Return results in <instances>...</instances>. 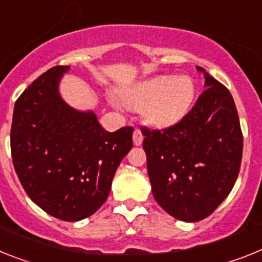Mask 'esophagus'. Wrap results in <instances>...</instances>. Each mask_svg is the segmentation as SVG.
<instances>
[{
  "instance_id": "1",
  "label": "esophagus",
  "mask_w": 262,
  "mask_h": 262,
  "mask_svg": "<svg viewBox=\"0 0 262 262\" xmlns=\"http://www.w3.org/2000/svg\"><path fill=\"white\" fill-rule=\"evenodd\" d=\"M133 139H134V144H135V146H140V144H142L143 135H142V131H140V129H135V131H134Z\"/></svg>"
}]
</instances>
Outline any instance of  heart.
<instances>
[{
  "label": "heart",
  "instance_id": "heart-1",
  "mask_svg": "<svg viewBox=\"0 0 262 262\" xmlns=\"http://www.w3.org/2000/svg\"><path fill=\"white\" fill-rule=\"evenodd\" d=\"M195 94V83L188 75H158L122 89L120 99L128 108L142 110L149 126L167 128L188 114ZM110 99L118 104L114 97Z\"/></svg>",
  "mask_w": 262,
  "mask_h": 262
}]
</instances>
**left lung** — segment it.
<instances>
[{"mask_svg": "<svg viewBox=\"0 0 262 262\" xmlns=\"http://www.w3.org/2000/svg\"><path fill=\"white\" fill-rule=\"evenodd\" d=\"M205 90L173 126L142 128L147 171L158 204L178 220L208 217L233 188L243 158L236 104L224 84L205 73Z\"/></svg>", "mask_w": 262, "mask_h": 262, "instance_id": "obj_1", "label": "left lung"}]
</instances>
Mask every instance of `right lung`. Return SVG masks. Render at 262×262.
I'll list each match as a JSON object with an SVG mask.
<instances>
[{
  "label": "right lung",
  "instance_id": "right-lung-1",
  "mask_svg": "<svg viewBox=\"0 0 262 262\" xmlns=\"http://www.w3.org/2000/svg\"><path fill=\"white\" fill-rule=\"evenodd\" d=\"M70 66H55L17 99L10 147L29 198L46 213L79 221L102 207L114 175L133 148V127L108 133L93 111L62 99L59 82Z\"/></svg>",
  "mask_w": 262,
  "mask_h": 262
}]
</instances>
